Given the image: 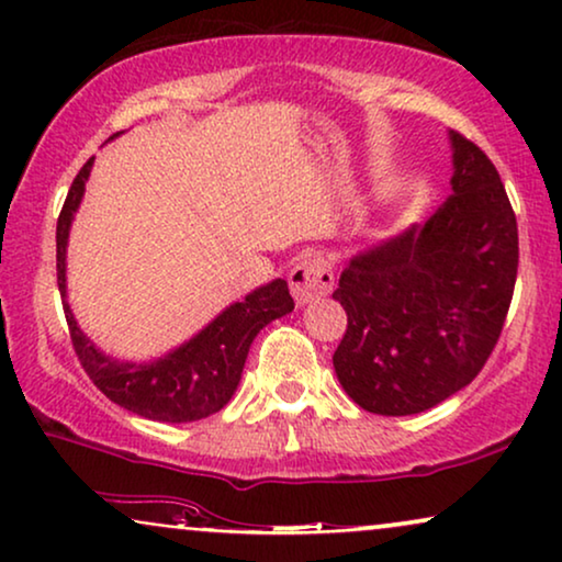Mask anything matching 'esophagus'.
I'll list each match as a JSON object with an SVG mask.
<instances>
[{"instance_id": "obj_1", "label": "esophagus", "mask_w": 562, "mask_h": 562, "mask_svg": "<svg viewBox=\"0 0 562 562\" xmlns=\"http://www.w3.org/2000/svg\"><path fill=\"white\" fill-rule=\"evenodd\" d=\"M289 286L296 304H310L314 299L327 296L335 286L333 266L319 252H304L289 273Z\"/></svg>"}]
</instances>
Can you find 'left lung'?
<instances>
[{
	"label": "left lung",
	"mask_w": 562,
	"mask_h": 562,
	"mask_svg": "<svg viewBox=\"0 0 562 562\" xmlns=\"http://www.w3.org/2000/svg\"><path fill=\"white\" fill-rule=\"evenodd\" d=\"M452 140V194L425 225L360 252L335 299L348 314L333 363L358 406L406 417L468 386L494 352L514 296L519 233L496 166Z\"/></svg>",
	"instance_id": "8db88e82"
}]
</instances>
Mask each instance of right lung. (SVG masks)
<instances>
[{"label":"right lung","mask_w":562,"mask_h":562,"mask_svg":"<svg viewBox=\"0 0 562 562\" xmlns=\"http://www.w3.org/2000/svg\"><path fill=\"white\" fill-rule=\"evenodd\" d=\"M91 160L81 166L68 189L64 210L58 214L56 227V271L58 289L64 296V312L68 335H71L76 358L91 383L110 398L125 406L127 412L140 414L156 422H196L220 412L235 394L240 373L248 358L250 342L271 319H279L294 310V299L289 294V283L276 279L268 286H260L220 314L210 327L202 329L194 340L168 352L166 358L148 366L120 363L99 352L76 325L71 306L66 304V240L74 212L87 187Z\"/></svg>","instance_id":"obj_1"}]
</instances>
